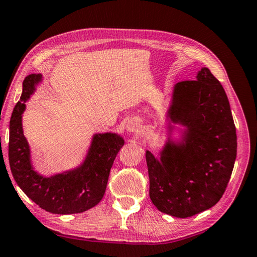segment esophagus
I'll use <instances>...</instances> for the list:
<instances>
[{
    "mask_svg": "<svg viewBox=\"0 0 257 257\" xmlns=\"http://www.w3.org/2000/svg\"><path fill=\"white\" fill-rule=\"evenodd\" d=\"M140 123L136 119H131L127 123V125H126V130H127L130 133H138L140 131Z\"/></svg>",
    "mask_w": 257,
    "mask_h": 257,
    "instance_id": "1",
    "label": "esophagus"
}]
</instances>
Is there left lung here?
Segmentation results:
<instances>
[{"mask_svg": "<svg viewBox=\"0 0 257 257\" xmlns=\"http://www.w3.org/2000/svg\"><path fill=\"white\" fill-rule=\"evenodd\" d=\"M168 117L186 130L181 141L168 138L159 159L147 150L149 195L161 212L188 218L212 208L226 191L237 156L236 127L224 89L208 67L196 80L175 84Z\"/></svg>", "mask_w": 257, "mask_h": 257, "instance_id": "8db88e82", "label": "left lung"}]
</instances>
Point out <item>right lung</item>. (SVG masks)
Returning a JSON list of instances; mask_svg holds the SVG:
<instances>
[{
    "label": "right lung",
    "mask_w": 257,
    "mask_h": 257,
    "mask_svg": "<svg viewBox=\"0 0 257 257\" xmlns=\"http://www.w3.org/2000/svg\"><path fill=\"white\" fill-rule=\"evenodd\" d=\"M42 81V74H29L22 83L20 101L13 109L9 137V163L12 176L25 194L40 208L56 214L81 213L93 208L105 194L110 168L123 138L116 133L94 134L88 155L79 167L45 177L35 172L30 148L22 130L25 102Z\"/></svg>",
    "instance_id": "obj_1"
}]
</instances>
